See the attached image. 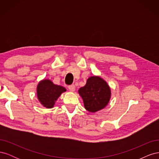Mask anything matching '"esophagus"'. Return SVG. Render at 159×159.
I'll list each match as a JSON object with an SVG mask.
<instances>
[{"label": "esophagus", "instance_id": "1", "mask_svg": "<svg viewBox=\"0 0 159 159\" xmlns=\"http://www.w3.org/2000/svg\"><path fill=\"white\" fill-rule=\"evenodd\" d=\"M68 89L70 91H71V92H74V91L75 90V87L74 85L72 84V85H70L68 86Z\"/></svg>", "mask_w": 159, "mask_h": 159}]
</instances>
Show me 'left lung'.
I'll use <instances>...</instances> for the list:
<instances>
[{"label":"left lung","instance_id":"1","mask_svg":"<svg viewBox=\"0 0 159 159\" xmlns=\"http://www.w3.org/2000/svg\"><path fill=\"white\" fill-rule=\"evenodd\" d=\"M78 93L82 98L84 107L91 113L104 109L108 105L111 91L107 83L98 75L90 76Z\"/></svg>","mask_w":159,"mask_h":159}]
</instances>
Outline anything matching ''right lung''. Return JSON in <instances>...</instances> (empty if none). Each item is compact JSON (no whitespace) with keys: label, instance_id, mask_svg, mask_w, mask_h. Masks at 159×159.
Here are the masks:
<instances>
[{"label":"right lung","instance_id":"obj_1","mask_svg":"<svg viewBox=\"0 0 159 159\" xmlns=\"http://www.w3.org/2000/svg\"><path fill=\"white\" fill-rule=\"evenodd\" d=\"M66 89L63 86L56 85L50 80H42L38 84L36 94L38 101L42 106L47 109L53 108L55 103Z\"/></svg>","mask_w":159,"mask_h":159}]
</instances>
